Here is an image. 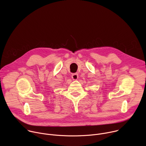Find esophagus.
Wrapping results in <instances>:
<instances>
[{"mask_svg":"<svg viewBox=\"0 0 146 146\" xmlns=\"http://www.w3.org/2000/svg\"><path fill=\"white\" fill-rule=\"evenodd\" d=\"M78 74L77 73H73L72 75V78L73 80H77L78 78Z\"/></svg>","mask_w":146,"mask_h":146,"instance_id":"esophagus-1","label":"esophagus"}]
</instances>
